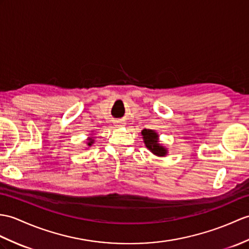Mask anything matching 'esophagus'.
Masks as SVG:
<instances>
[{"mask_svg":"<svg viewBox=\"0 0 249 249\" xmlns=\"http://www.w3.org/2000/svg\"><path fill=\"white\" fill-rule=\"evenodd\" d=\"M115 124H117V125H115V126H122L123 125V123H121V122H117V123H115Z\"/></svg>","mask_w":249,"mask_h":249,"instance_id":"34e87169","label":"esophagus"}]
</instances>
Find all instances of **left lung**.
<instances>
[{
  "instance_id": "8db88e82",
  "label": "left lung",
  "mask_w": 249,
  "mask_h": 249,
  "mask_svg": "<svg viewBox=\"0 0 249 249\" xmlns=\"http://www.w3.org/2000/svg\"><path fill=\"white\" fill-rule=\"evenodd\" d=\"M141 135L146 148L155 156L164 157L169 153L163 144L160 143L158 132H156L154 129H143L141 131Z\"/></svg>"
}]
</instances>
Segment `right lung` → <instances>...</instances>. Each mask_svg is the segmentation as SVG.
I'll use <instances>...</instances> for the list:
<instances>
[{"mask_svg":"<svg viewBox=\"0 0 249 249\" xmlns=\"http://www.w3.org/2000/svg\"><path fill=\"white\" fill-rule=\"evenodd\" d=\"M87 140H88V142H87V146H92V144L94 143V138L93 137H89L88 139H87Z\"/></svg>","mask_w":249,"mask_h":249,"instance_id":"obj_1","label":"right lung"}]
</instances>
